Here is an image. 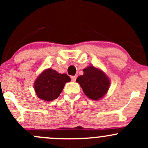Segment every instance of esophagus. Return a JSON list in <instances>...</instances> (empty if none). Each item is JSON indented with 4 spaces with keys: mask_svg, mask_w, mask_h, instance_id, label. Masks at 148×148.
I'll use <instances>...</instances> for the list:
<instances>
[{
    "mask_svg": "<svg viewBox=\"0 0 148 148\" xmlns=\"http://www.w3.org/2000/svg\"><path fill=\"white\" fill-rule=\"evenodd\" d=\"M76 78H77V76L76 75L71 76V79H72V81H75L76 80Z\"/></svg>",
    "mask_w": 148,
    "mask_h": 148,
    "instance_id": "obj_1",
    "label": "esophagus"
}]
</instances>
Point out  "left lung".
<instances>
[{
	"mask_svg": "<svg viewBox=\"0 0 148 148\" xmlns=\"http://www.w3.org/2000/svg\"><path fill=\"white\" fill-rule=\"evenodd\" d=\"M86 95L93 100H98L106 94L109 88V79L100 69L89 66L84 69V74L76 79Z\"/></svg>",
	"mask_w": 148,
	"mask_h": 148,
	"instance_id": "obj_1",
	"label": "left lung"
}]
</instances>
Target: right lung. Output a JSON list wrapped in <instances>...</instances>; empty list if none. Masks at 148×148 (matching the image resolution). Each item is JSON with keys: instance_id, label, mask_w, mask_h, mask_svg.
Here are the masks:
<instances>
[{"instance_id": "add662e5", "label": "right lung", "mask_w": 148, "mask_h": 148, "mask_svg": "<svg viewBox=\"0 0 148 148\" xmlns=\"http://www.w3.org/2000/svg\"><path fill=\"white\" fill-rule=\"evenodd\" d=\"M66 74H59L52 69L44 71L35 82V90L39 98L47 101L57 99L63 90L64 85L70 81Z\"/></svg>"}]
</instances>
